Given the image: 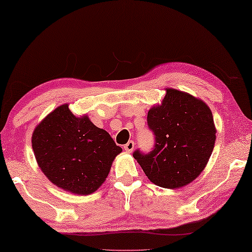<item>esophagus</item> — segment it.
<instances>
[{
    "label": "esophagus",
    "instance_id": "34e87169",
    "mask_svg": "<svg viewBox=\"0 0 252 252\" xmlns=\"http://www.w3.org/2000/svg\"><path fill=\"white\" fill-rule=\"evenodd\" d=\"M134 146H135V143L133 141H129L128 143L124 145V150H125L126 152H128V153H130V152H133Z\"/></svg>",
    "mask_w": 252,
    "mask_h": 252
}]
</instances>
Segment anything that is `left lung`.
I'll return each mask as SVG.
<instances>
[{"instance_id":"8db88e82","label":"left lung","mask_w":252,"mask_h":252,"mask_svg":"<svg viewBox=\"0 0 252 252\" xmlns=\"http://www.w3.org/2000/svg\"><path fill=\"white\" fill-rule=\"evenodd\" d=\"M147 124L155 136L150 153H133L151 182L182 188L204 170L216 143L212 113L203 100L167 88L162 104L152 107Z\"/></svg>"}]
</instances>
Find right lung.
Returning a JSON list of instances; mask_svg holds the SVG:
<instances>
[{
    "label": "right lung",
    "instance_id": "1",
    "mask_svg": "<svg viewBox=\"0 0 252 252\" xmlns=\"http://www.w3.org/2000/svg\"><path fill=\"white\" fill-rule=\"evenodd\" d=\"M32 148L44 175L58 188L79 195L99 189L123 151L88 116L76 117L68 104L51 111L35 127Z\"/></svg>",
    "mask_w": 252,
    "mask_h": 252
}]
</instances>
